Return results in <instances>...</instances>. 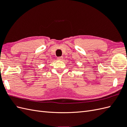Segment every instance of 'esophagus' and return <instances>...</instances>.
<instances>
[{"label":"esophagus","instance_id":"obj_1","mask_svg":"<svg viewBox=\"0 0 127 127\" xmlns=\"http://www.w3.org/2000/svg\"><path fill=\"white\" fill-rule=\"evenodd\" d=\"M63 58V57H59L57 58V59L59 60H62Z\"/></svg>","mask_w":127,"mask_h":127}]
</instances>
